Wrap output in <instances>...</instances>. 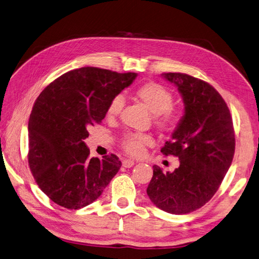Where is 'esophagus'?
Returning a JSON list of instances; mask_svg holds the SVG:
<instances>
[{
	"mask_svg": "<svg viewBox=\"0 0 259 259\" xmlns=\"http://www.w3.org/2000/svg\"><path fill=\"white\" fill-rule=\"evenodd\" d=\"M122 165L125 168H131V167H133L135 165V162H134V160H131V159H124L123 162H122Z\"/></svg>",
	"mask_w": 259,
	"mask_h": 259,
	"instance_id": "34e87169",
	"label": "esophagus"
}]
</instances>
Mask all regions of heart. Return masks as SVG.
I'll return each mask as SVG.
<instances>
[{"instance_id":"1","label":"heart","mask_w":259,"mask_h":259,"mask_svg":"<svg viewBox=\"0 0 259 259\" xmlns=\"http://www.w3.org/2000/svg\"><path fill=\"white\" fill-rule=\"evenodd\" d=\"M136 98L153 113L155 124L161 131H172L180 122V113L171 108L174 103L172 93L167 88L156 83L148 82L138 87L135 91ZM124 108V98L115 96L113 98L106 109V117L109 119L116 118ZM122 147L128 155L140 157L144 154L145 148L154 144L153 137L143 133H126L122 137Z\"/></svg>"}]
</instances>
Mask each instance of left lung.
Returning a JSON list of instances; mask_svg holds the SVG:
<instances>
[{
	"label": "left lung",
	"instance_id": "1",
	"mask_svg": "<svg viewBox=\"0 0 259 259\" xmlns=\"http://www.w3.org/2000/svg\"><path fill=\"white\" fill-rule=\"evenodd\" d=\"M161 77L177 87L185 113L163 155L179 158L172 172L153 166L147 194L157 207L171 214L200 209L218 191L231 166L235 135L230 110L221 94L207 82L179 72Z\"/></svg>",
	"mask_w": 259,
	"mask_h": 259
}]
</instances>
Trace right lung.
<instances>
[{"instance_id": "right-lung-1", "label": "right lung", "mask_w": 259, "mask_h": 259, "mask_svg": "<svg viewBox=\"0 0 259 259\" xmlns=\"http://www.w3.org/2000/svg\"><path fill=\"white\" fill-rule=\"evenodd\" d=\"M136 77L83 67L60 75L37 98L28 121V165L55 203L71 210L89 205L117 174V156L90 158L84 140L105 117L110 101Z\"/></svg>"}]
</instances>
